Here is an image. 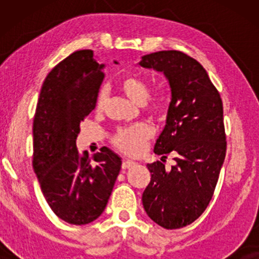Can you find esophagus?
Returning a JSON list of instances; mask_svg holds the SVG:
<instances>
[{
  "label": "esophagus",
  "mask_w": 259,
  "mask_h": 259,
  "mask_svg": "<svg viewBox=\"0 0 259 259\" xmlns=\"http://www.w3.org/2000/svg\"><path fill=\"white\" fill-rule=\"evenodd\" d=\"M133 166H136V162L132 161V160H125L122 162V168L123 169L131 168V167H133Z\"/></svg>",
  "instance_id": "obj_1"
}]
</instances>
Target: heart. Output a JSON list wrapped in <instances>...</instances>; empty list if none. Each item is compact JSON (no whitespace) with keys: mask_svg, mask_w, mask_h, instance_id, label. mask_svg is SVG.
Wrapping results in <instances>:
<instances>
[{"mask_svg":"<svg viewBox=\"0 0 259 259\" xmlns=\"http://www.w3.org/2000/svg\"><path fill=\"white\" fill-rule=\"evenodd\" d=\"M120 90L127 98L138 105H144L150 97V87L146 81L134 75L123 76L120 80ZM107 101V93L101 91L97 98V109H102ZM168 108V99L159 95L146 102L145 109L152 115H162ZM153 136V128L146 122H139L130 127L120 128L113 137V144L123 153L137 155L145 150L146 143Z\"/></svg>","mask_w":259,"mask_h":259,"instance_id":"obj_1","label":"heart"}]
</instances>
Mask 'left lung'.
Segmentation results:
<instances>
[{
  "instance_id": "8db88e82",
  "label": "left lung",
  "mask_w": 259,
  "mask_h": 259,
  "mask_svg": "<svg viewBox=\"0 0 259 259\" xmlns=\"http://www.w3.org/2000/svg\"><path fill=\"white\" fill-rule=\"evenodd\" d=\"M138 65L168 81L171 102L154 153L161 160L176 154L169 171L161 161L147 164L151 182L143 205L158 225L180 229L200 217L213 196L226 153L223 102L204 67L182 52L152 53Z\"/></svg>"
}]
</instances>
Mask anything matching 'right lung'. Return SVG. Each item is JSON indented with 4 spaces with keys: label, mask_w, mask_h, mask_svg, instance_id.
Returning a JSON list of instances; mask_svg holds the SVG:
<instances>
[{
    "label": "right lung",
    "mask_w": 259,
    "mask_h": 259,
    "mask_svg": "<svg viewBox=\"0 0 259 259\" xmlns=\"http://www.w3.org/2000/svg\"><path fill=\"white\" fill-rule=\"evenodd\" d=\"M104 68L93 51L74 52L46 77L34 116V172L53 212L73 225L100 217L121 168V158L107 147L92 157L76 148L80 122L97 105Z\"/></svg>",
    "instance_id": "obj_1"
}]
</instances>
